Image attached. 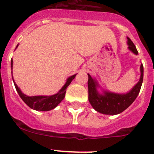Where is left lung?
I'll return each mask as SVG.
<instances>
[{
    "instance_id": "left-lung-1",
    "label": "left lung",
    "mask_w": 154,
    "mask_h": 154,
    "mask_svg": "<svg viewBox=\"0 0 154 154\" xmlns=\"http://www.w3.org/2000/svg\"><path fill=\"white\" fill-rule=\"evenodd\" d=\"M127 45L130 51L135 55L138 54L137 48L128 37ZM88 76L89 101L92 108L97 112L106 115H117L126 109L137 99L143 80V66L141 64L140 80L127 93H115L102 89V93H100L97 89L101 87L96 79L92 78L89 74H88Z\"/></svg>"
}]
</instances>
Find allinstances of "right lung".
Wrapping results in <instances>:
<instances>
[{"label": "right lung", "instance_id": "1", "mask_svg": "<svg viewBox=\"0 0 154 154\" xmlns=\"http://www.w3.org/2000/svg\"><path fill=\"white\" fill-rule=\"evenodd\" d=\"M17 47H18V45L16 46V48ZM11 69H13V60L12 59L11 62ZM75 75L76 74L69 77L66 80L65 84L62 86V89L58 91V92L54 94V95H51V96H28L21 92L20 88H18L17 84L14 82V79L13 82L16 90H17L20 97L30 108L32 109L37 110V111H49V110L55 109L63 100L65 96V92H66V89L70 85L71 82L75 78ZM12 79H13V75H12Z\"/></svg>", "mask_w": 154, "mask_h": 154}]
</instances>
